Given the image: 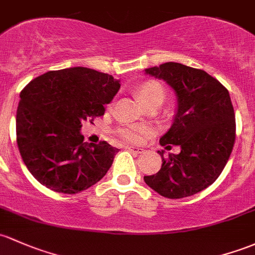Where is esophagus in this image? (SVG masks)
Masks as SVG:
<instances>
[{"label": "esophagus", "mask_w": 255, "mask_h": 255, "mask_svg": "<svg viewBox=\"0 0 255 255\" xmlns=\"http://www.w3.org/2000/svg\"><path fill=\"white\" fill-rule=\"evenodd\" d=\"M126 149L129 150L130 152H135V154H141V152H144V149L136 148V146H126Z\"/></svg>", "instance_id": "34e87169"}]
</instances>
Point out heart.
Returning <instances> with one entry per match:
<instances>
[{
  "label": "heart",
  "mask_w": 255,
  "mask_h": 255,
  "mask_svg": "<svg viewBox=\"0 0 255 255\" xmlns=\"http://www.w3.org/2000/svg\"><path fill=\"white\" fill-rule=\"evenodd\" d=\"M136 96L139 100L144 104V106H148L151 103H162L165 98V90L160 83L154 80L144 82L136 88ZM150 129L145 126H127L122 127L117 130V134L125 141L128 143H139L144 135L149 134Z\"/></svg>",
  "instance_id": "obj_1"
}]
</instances>
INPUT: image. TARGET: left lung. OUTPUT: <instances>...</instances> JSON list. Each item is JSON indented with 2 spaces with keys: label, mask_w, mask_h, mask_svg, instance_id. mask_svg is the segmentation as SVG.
I'll use <instances>...</instances> for the list:
<instances>
[{
  "label": "left lung",
  "mask_w": 255,
  "mask_h": 255,
  "mask_svg": "<svg viewBox=\"0 0 255 255\" xmlns=\"http://www.w3.org/2000/svg\"><path fill=\"white\" fill-rule=\"evenodd\" d=\"M145 73L175 90L176 114L160 144L167 150L178 145L181 152L165 159L163 150L157 151L161 168L144 181L168 199L191 197L218 179L234 149L236 121L229 90L203 69L182 63H163Z\"/></svg>",
  "instance_id": "1"
}]
</instances>
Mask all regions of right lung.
<instances>
[{
  "label": "right lung",
  "instance_id": "add662e5",
  "mask_svg": "<svg viewBox=\"0 0 255 255\" xmlns=\"http://www.w3.org/2000/svg\"><path fill=\"white\" fill-rule=\"evenodd\" d=\"M120 80L85 67L50 71L20 93L15 117L17 144L26 168L42 186L64 194L100 181L119 149L92 144L80 133L84 121L105 114Z\"/></svg>",
  "mask_w": 255,
  "mask_h": 255
}]
</instances>
